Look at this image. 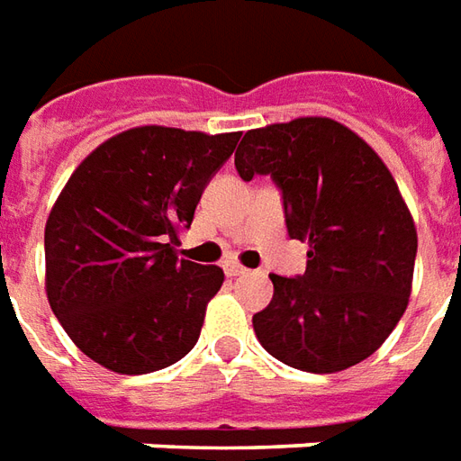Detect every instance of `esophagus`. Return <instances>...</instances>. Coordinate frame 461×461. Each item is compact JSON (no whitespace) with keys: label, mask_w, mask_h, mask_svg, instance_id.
Instances as JSON below:
<instances>
[{"label":"esophagus","mask_w":461,"mask_h":461,"mask_svg":"<svg viewBox=\"0 0 461 461\" xmlns=\"http://www.w3.org/2000/svg\"><path fill=\"white\" fill-rule=\"evenodd\" d=\"M225 276H230V277H238V276H243L246 273V267L243 266H238V263H225Z\"/></svg>","instance_id":"obj_1"}]
</instances>
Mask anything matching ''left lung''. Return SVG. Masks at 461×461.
<instances>
[{
    "label": "left lung",
    "instance_id": "left-lung-1",
    "mask_svg": "<svg viewBox=\"0 0 461 461\" xmlns=\"http://www.w3.org/2000/svg\"><path fill=\"white\" fill-rule=\"evenodd\" d=\"M236 168L243 181H276L290 238L310 248L303 276H270L273 300L253 315L260 345L318 375L370 357L407 310L417 256V228L390 168L328 116L248 131Z\"/></svg>",
    "mask_w": 461,
    "mask_h": 461
}]
</instances>
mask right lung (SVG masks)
Returning <instances> with one entry per match:
<instances>
[{"label": "right lung", "mask_w": 461, "mask_h": 461, "mask_svg": "<svg viewBox=\"0 0 461 461\" xmlns=\"http://www.w3.org/2000/svg\"><path fill=\"white\" fill-rule=\"evenodd\" d=\"M238 139L136 126L96 146L61 188L44 228L47 298L101 367L146 375L194 350L225 276L171 243Z\"/></svg>", "instance_id": "add662e5"}]
</instances>
